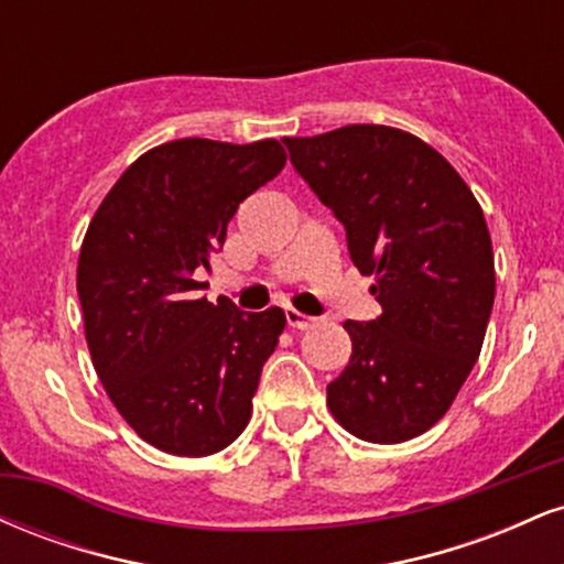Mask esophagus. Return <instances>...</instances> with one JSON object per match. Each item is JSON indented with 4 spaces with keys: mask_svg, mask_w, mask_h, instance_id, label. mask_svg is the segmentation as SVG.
Segmentation results:
<instances>
[{
    "mask_svg": "<svg viewBox=\"0 0 564 564\" xmlns=\"http://www.w3.org/2000/svg\"><path fill=\"white\" fill-rule=\"evenodd\" d=\"M286 323L291 328H296V332H307V328H313L318 318H313V315H304V313H296V310H286Z\"/></svg>",
    "mask_w": 564,
    "mask_h": 564,
    "instance_id": "1",
    "label": "esophagus"
}]
</instances>
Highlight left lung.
Listing matches in <instances>:
<instances>
[{
  "label": "left lung",
  "instance_id": "1",
  "mask_svg": "<svg viewBox=\"0 0 564 564\" xmlns=\"http://www.w3.org/2000/svg\"><path fill=\"white\" fill-rule=\"evenodd\" d=\"M310 191L345 225L349 260L373 275L377 321H347L352 355L328 408L368 443H403L448 411L477 364L496 296L494 246L458 172L413 134L349 124L283 138Z\"/></svg>",
  "mask_w": 564,
  "mask_h": 564
}]
</instances>
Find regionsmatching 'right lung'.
Returning a JSON list of instances; mask_svg holds the SVG:
<instances>
[{
    "label": "right lung",
    "instance_id": "right-lung-1",
    "mask_svg": "<svg viewBox=\"0 0 564 564\" xmlns=\"http://www.w3.org/2000/svg\"><path fill=\"white\" fill-rule=\"evenodd\" d=\"M286 164L281 142H164L134 161L84 236L76 291L97 377L145 443L209 456L251 416L281 307L243 313L198 296L238 204Z\"/></svg>",
    "mask_w": 564,
    "mask_h": 564
}]
</instances>
